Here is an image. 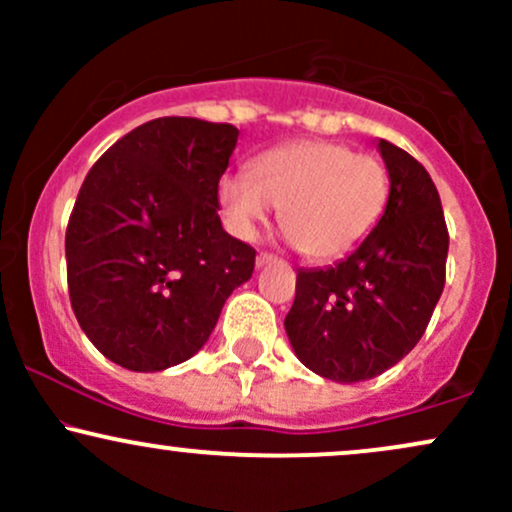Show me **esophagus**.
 <instances>
[{
    "label": "esophagus",
    "mask_w": 512,
    "mask_h": 512,
    "mask_svg": "<svg viewBox=\"0 0 512 512\" xmlns=\"http://www.w3.org/2000/svg\"><path fill=\"white\" fill-rule=\"evenodd\" d=\"M272 262H276V257L269 255V252H260V255H257V260H255L257 267H267V264H272Z\"/></svg>",
    "instance_id": "obj_1"
}]
</instances>
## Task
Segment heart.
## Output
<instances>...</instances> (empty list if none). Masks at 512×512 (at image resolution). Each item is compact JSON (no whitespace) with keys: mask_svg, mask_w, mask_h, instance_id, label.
Segmentation results:
<instances>
[{"mask_svg":"<svg viewBox=\"0 0 512 512\" xmlns=\"http://www.w3.org/2000/svg\"><path fill=\"white\" fill-rule=\"evenodd\" d=\"M390 170L349 144L298 139L252 158L250 173L219 180V204L233 236L252 240L281 207V226L305 257L349 255L383 219Z\"/></svg>","mask_w":512,"mask_h":512,"instance_id":"b5f03b06","label":"heart"}]
</instances>
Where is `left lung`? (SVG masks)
<instances>
[{"label": "left lung", "mask_w": 512, "mask_h": 512, "mask_svg": "<svg viewBox=\"0 0 512 512\" xmlns=\"http://www.w3.org/2000/svg\"><path fill=\"white\" fill-rule=\"evenodd\" d=\"M390 170L383 219L346 260L301 269L284 327L305 368L334 383L385 373L419 344L445 286L448 226L428 170L378 142Z\"/></svg>", "instance_id": "left-lung-1"}]
</instances>
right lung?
<instances>
[{
  "label": "right lung",
  "instance_id": "add662e5",
  "mask_svg": "<svg viewBox=\"0 0 512 512\" xmlns=\"http://www.w3.org/2000/svg\"><path fill=\"white\" fill-rule=\"evenodd\" d=\"M236 142L226 122L158 117L88 170L64 236L69 301L117 366L154 373L195 356L252 276L255 250L219 219Z\"/></svg>",
  "mask_w": 512,
  "mask_h": 512
}]
</instances>
